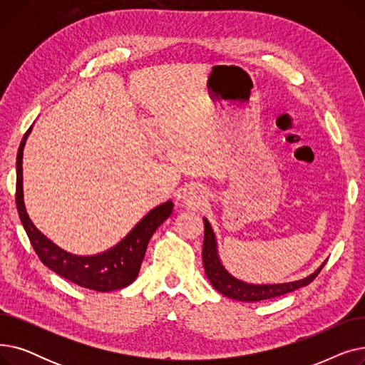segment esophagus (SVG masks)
<instances>
[{
  "mask_svg": "<svg viewBox=\"0 0 365 365\" xmlns=\"http://www.w3.org/2000/svg\"><path fill=\"white\" fill-rule=\"evenodd\" d=\"M205 200V189L201 185H187L182 192V201L185 205L197 208Z\"/></svg>",
  "mask_w": 365,
  "mask_h": 365,
  "instance_id": "1",
  "label": "esophagus"
}]
</instances>
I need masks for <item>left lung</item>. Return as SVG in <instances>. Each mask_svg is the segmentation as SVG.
Masks as SVG:
<instances>
[{
    "label": "left lung",
    "instance_id": "8db88e82",
    "mask_svg": "<svg viewBox=\"0 0 365 365\" xmlns=\"http://www.w3.org/2000/svg\"><path fill=\"white\" fill-rule=\"evenodd\" d=\"M202 263H204V269L205 275L210 279V282L213 284L215 289L235 300L241 302H259V300H266V299H272L277 296H282L290 292H294L300 287H304L311 284L321 269L324 267L325 262L318 267V271L314 272L312 275L306 277L304 279L293 281V282H285V284H274V285H253V284H247L242 282L237 278H234L231 274H227L225 271V267L222 266L217 250H216V240L213 229L210 226L208 220L204 219V244H202Z\"/></svg>",
    "mask_w": 365,
    "mask_h": 365
}]
</instances>
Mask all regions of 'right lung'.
Returning a JSON list of instances; mask_svg holds the SVG:
<instances>
[{"label": "right lung", "mask_w": 365, "mask_h": 365, "mask_svg": "<svg viewBox=\"0 0 365 365\" xmlns=\"http://www.w3.org/2000/svg\"><path fill=\"white\" fill-rule=\"evenodd\" d=\"M32 127L21 142L16 158V205L19 217L40 260L53 272L73 284L96 292L120 290L136 279L146 252L148 242L158 226L171 215L173 202L167 201L155 207L133 227V231L110 250L96 256H73L53 244L34 226L26 215L22 189L24 146Z\"/></svg>", "instance_id": "obj_1"}]
</instances>
